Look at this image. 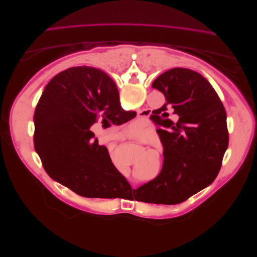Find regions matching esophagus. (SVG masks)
<instances>
[{"mask_svg": "<svg viewBox=\"0 0 257 257\" xmlns=\"http://www.w3.org/2000/svg\"><path fill=\"white\" fill-rule=\"evenodd\" d=\"M140 113H142V112H140ZM140 113H138V114H140ZM144 116H145V115H144ZM141 117H142V116H141ZM140 140H141L142 142H145V138H141Z\"/></svg>", "mask_w": 257, "mask_h": 257, "instance_id": "1", "label": "esophagus"}]
</instances>
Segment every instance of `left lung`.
Segmentation results:
<instances>
[{
    "label": "left lung",
    "mask_w": 257,
    "mask_h": 257,
    "mask_svg": "<svg viewBox=\"0 0 257 257\" xmlns=\"http://www.w3.org/2000/svg\"><path fill=\"white\" fill-rule=\"evenodd\" d=\"M166 102L157 132L164 146L161 174L139 189L142 202L176 205L209 186L228 149L224 105L210 82L185 68L170 69L153 82ZM179 116L176 124L169 112Z\"/></svg>",
    "instance_id": "left-lung-1"
}]
</instances>
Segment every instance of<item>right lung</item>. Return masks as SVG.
Returning a JSON list of instances; mask_svg holds the SVG:
<instances>
[{"label": "right lung", "instance_id": "right-lung-1", "mask_svg": "<svg viewBox=\"0 0 257 257\" xmlns=\"http://www.w3.org/2000/svg\"><path fill=\"white\" fill-rule=\"evenodd\" d=\"M132 118L104 72L70 68L48 82L35 107L34 149L46 173L59 184L84 198H116L121 185L131 186L92 127L98 121L119 125Z\"/></svg>", "mask_w": 257, "mask_h": 257}]
</instances>
